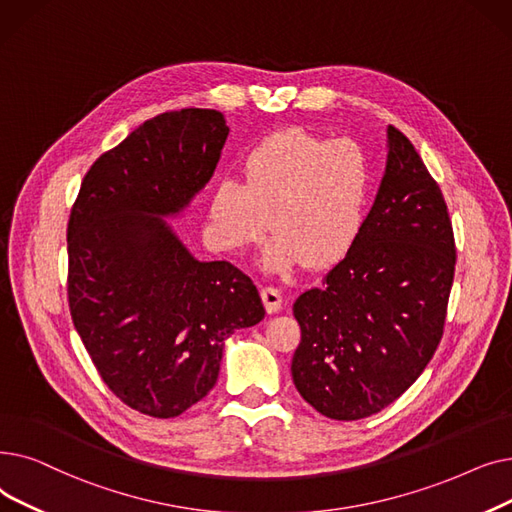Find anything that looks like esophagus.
<instances>
[{"label":"esophagus","instance_id":"1","mask_svg":"<svg viewBox=\"0 0 512 512\" xmlns=\"http://www.w3.org/2000/svg\"><path fill=\"white\" fill-rule=\"evenodd\" d=\"M260 298H262V304H264V308L269 314L281 310V291L277 287L262 285L260 287Z\"/></svg>","mask_w":512,"mask_h":512}]
</instances>
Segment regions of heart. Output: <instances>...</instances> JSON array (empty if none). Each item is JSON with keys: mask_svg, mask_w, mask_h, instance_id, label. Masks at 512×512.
<instances>
[{"mask_svg": "<svg viewBox=\"0 0 512 512\" xmlns=\"http://www.w3.org/2000/svg\"><path fill=\"white\" fill-rule=\"evenodd\" d=\"M243 183L218 179L210 198V237L225 252L258 243L269 225L266 271L306 262L325 269L358 241L371 204V164L356 141L283 129L246 154Z\"/></svg>", "mask_w": 512, "mask_h": 512, "instance_id": "obj_1", "label": "heart"}]
</instances>
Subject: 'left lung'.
Segmentation results:
<instances>
[{"instance_id": "1", "label": "left lung", "mask_w": 512, "mask_h": 512, "mask_svg": "<svg viewBox=\"0 0 512 512\" xmlns=\"http://www.w3.org/2000/svg\"><path fill=\"white\" fill-rule=\"evenodd\" d=\"M387 166L354 248L294 304L300 396L335 421L396 402L444 335L456 246L444 193L415 145L387 129Z\"/></svg>"}]
</instances>
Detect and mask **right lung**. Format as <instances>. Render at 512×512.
Returning a JSON list of instances; mask_svg holds the SVG:
<instances>
[{"label": "right lung", "mask_w": 512, "mask_h": 512, "mask_svg": "<svg viewBox=\"0 0 512 512\" xmlns=\"http://www.w3.org/2000/svg\"><path fill=\"white\" fill-rule=\"evenodd\" d=\"M227 135L216 110L145 120L91 164L70 210L72 323L110 392L156 419L200 402L225 339L264 319L248 275L227 260H196L160 218L210 181Z\"/></svg>", "instance_id": "obj_1"}]
</instances>
